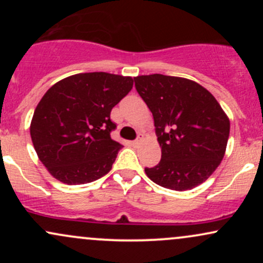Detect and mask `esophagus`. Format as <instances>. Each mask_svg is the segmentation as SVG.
Masks as SVG:
<instances>
[{"label":"esophagus","mask_w":263,"mask_h":263,"mask_svg":"<svg viewBox=\"0 0 263 263\" xmlns=\"http://www.w3.org/2000/svg\"><path fill=\"white\" fill-rule=\"evenodd\" d=\"M142 140H143V135H140V136H138V138H137V140L132 142V143H134V146H138V144H141Z\"/></svg>","instance_id":"esophagus-1"}]
</instances>
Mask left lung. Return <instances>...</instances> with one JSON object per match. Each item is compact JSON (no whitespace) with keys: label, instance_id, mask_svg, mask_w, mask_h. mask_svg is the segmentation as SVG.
<instances>
[{"label":"left lung","instance_id":"1","mask_svg":"<svg viewBox=\"0 0 263 263\" xmlns=\"http://www.w3.org/2000/svg\"><path fill=\"white\" fill-rule=\"evenodd\" d=\"M135 86L155 119L162 159L144 168L163 188L184 192L215 172L225 156L230 120L216 99L195 81L162 74L138 75Z\"/></svg>","mask_w":263,"mask_h":263}]
</instances>
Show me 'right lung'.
I'll use <instances>...</instances> for the list:
<instances>
[{"mask_svg":"<svg viewBox=\"0 0 263 263\" xmlns=\"http://www.w3.org/2000/svg\"><path fill=\"white\" fill-rule=\"evenodd\" d=\"M131 77L80 73L59 80L44 93L31 121L39 161L59 182L85 184L112 168L121 143L111 140V110L131 91Z\"/></svg>","mask_w":263,"mask_h":263,"instance_id":"1","label":"right lung"}]
</instances>
